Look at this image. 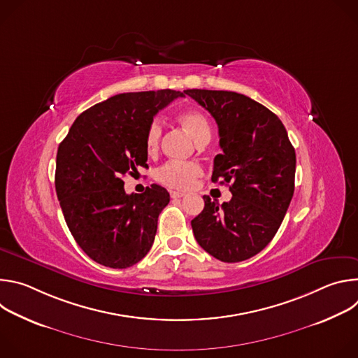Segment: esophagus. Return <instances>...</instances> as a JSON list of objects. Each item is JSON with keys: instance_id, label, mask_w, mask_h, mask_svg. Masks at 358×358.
Wrapping results in <instances>:
<instances>
[{"instance_id": "1", "label": "esophagus", "mask_w": 358, "mask_h": 358, "mask_svg": "<svg viewBox=\"0 0 358 358\" xmlns=\"http://www.w3.org/2000/svg\"><path fill=\"white\" fill-rule=\"evenodd\" d=\"M170 195H171V198H182L185 194L180 192V191H170Z\"/></svg>"}]
</instances>
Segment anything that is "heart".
Wrapping results in <instances>:
<instances>
[{
  "mask_svg": "<svg viewBox=\"0 0 358 358\" xmlns=\"http://www.w3.org/2000/svg\"><path fill=\"white\" fill-rule=\"evenodd\" d=\"M178 123L192 136V138L201 144L208 143L211 138V124L207 116L198 110H185L178 115ZM163 127L159 120H152L144 136L145 150L150 155H155L159 150L162 141ZM202 174V169L196 163H181V162H169L163 167H160L156 173V178L160 184L176 188V189H187L189 188L195 180Z\"/></svg>",
  "mask_w": 358,
  "mask_h": 358,
  "instance_id": "heart-1",
  "label": "heart"
}]
</instances>
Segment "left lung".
<instances>
[{"instance_id":"left-lung-1","label":"left lung","mask_w":358,"mask_h":358,"mask_svg":"<svg viewBox=\"0 0 358 358\" xmlns=\"http://www.w3.org/2000/svg\"><path fill=\"white\" fill-rule=\"evenodd\" d=\"M218 124L222 155L213 181L231 182L232 198L206 207L191 221L199 246L234 264L259 253L276 235L294 191L296 152L280 119L250 97L228 90L187 89Z\"/></svg>"}]
</instances>
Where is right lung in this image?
I'll list each match as a JSON object with an SVG mask.
<instances>
[{"instance_id": "right-lung-1", "label": "right lung", "mask_w": 358, "mask_h": 358, "mask_svg": "<svg viewBox=\"0 0 358 358\" xmlns=\"http://www.w3.org/2000/svg\"><path fill=\"white\" fill-rule=\"evenodd\" d=\"M181 96L171 89L112 96L79 115L59 144L57 195L71 234L94 262L133 266L155 242L170 194L157 184L126 194L123 177L147 167L145 130Z\"/></svg>"}]
</instances>
